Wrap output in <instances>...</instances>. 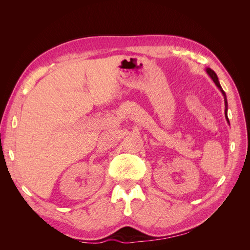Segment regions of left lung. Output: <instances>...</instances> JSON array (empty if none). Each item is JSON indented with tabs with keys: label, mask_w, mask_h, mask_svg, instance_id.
<instances>
[{
	"label": "left lung",
	"mask_w": 250,
	"mask_h": 250,
	"mask_svg": "<svg viewBox=\"0 0 250 250\" xmlns=\"http://www.w3.org/2000/svg\"><path fill=\"white\" fill-rule=\"evenodd\" d=\"M207 73L209 75V77L213 79V81L215 82V84L217 85V87L221 90V93H222V95L224 96V102H225V118H226V120H228V122L229 123V118H228V99H226V95H225V93H224V90L222 89V87H221V85H220V83H219V80H218V77H217V75H216V73L211 70V69H209V67H208L207 69Z\"/></svg>",
	"instance_id": "8db88e82"
}]
</instances>
